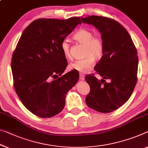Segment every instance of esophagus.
<instances>
[{
  "mask_svg": "<svg viewBox=\"0 0 148 148\" xmlns=\"http://www.w3.org/2000/svg\"><path fill=\"white\" fill-rule=\"evenodd\" d=\"M79 79L81 81H83L85 79V75L83 74V73H80L79 74Z\"/></svg>",
  "mask_w": 148,
  "mask_h": 148,
  "instance_id": "obj_1",
  "label": "esophagus"
}]
</instances>
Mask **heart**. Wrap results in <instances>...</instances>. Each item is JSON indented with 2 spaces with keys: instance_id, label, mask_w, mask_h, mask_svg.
Wrapping results in <instances>:
<instances>
[{
  "instance_id": "obj_1",
  "label": "heart",
  "mask_w": 148,
  "mask_h": 148,
  "mask_svg": "<svg viewBox=\"0 0 148 148\" xmlns=\"http://www.w3.org/2000/svg\"><path fill=\"white\" fill-rule=\"evenodd\" d=\"M93 36L92 31L85 28L79 29L73 35L74 40L85 46L83 53L85 58L71 63L69 65L70 69L81 73H87L92 67L94 59L98 60L103 56V41L101 38ZM60 49L65 58H70V45L67 40H64L61 42Z\"/></svg>"
}]
</instances>
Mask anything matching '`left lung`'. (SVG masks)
Segmentation results:
<instances>
[{
  "label": "left lung",
  "mask_w": 148,
  "mask_h": 148,
  "mask_svg": "<svg viewBox=\"0 0 148 148\" xmlns=\"http://www.w3.org/2000/svg\"><path fill=\"white\" fill-rule=\"evenodd\" d=\"M82 22L93 25L101 34L104 51L95 70L103 79L87 75L90 92L85 102L98 112L109 113L127 102L137 82L138 52L128 32L114 20L99 16L81 17ZM106 79L109 80L106 82Z\"/></svg>",
  "instance_id": "8db88e82"
}]
</instances>
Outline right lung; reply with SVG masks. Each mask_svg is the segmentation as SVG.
<instances>
[{
  "label": "right lung",
  "instance_id": "add662e5",
  "mask_svg": "<svg viewBox=\"0 0 148 148\" xmlns=\"http://www.w3.org/2000/svg\"><path fill=\"white\" fill-rule=\"evenodd\" d=\"M79 24V17L36 20L24 29L14 51L16 92L25 107L40 118L61 112L66 94L79 80L75 70L61 76L67 62L60 49L61 42Z\"/></svg>",
  "mask_w": 148,
  "mask_h": 148
}]
</instances>
